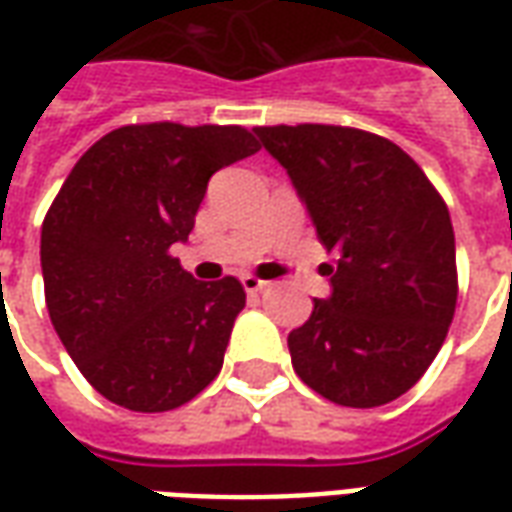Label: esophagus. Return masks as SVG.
<instances>
[{
  "label": "esophagus",
  "mask_w": 512,
  "mask_h": 512,
  "mask_svg": "<svg viewBox=\"0 0 512 512\" xmlns=\"http://www.w3.org/2000/svg\"><path fill=\"white\" fill-rule=\"evenodd\" d=\"M241 282H244V290H246V293H260V290H266V288H268L266 279L255 277V274H246V277L241 279Z\"/></svg>",
  "instance_id": "obj_1"
}]
</instances>
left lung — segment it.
<instances>
[{
	"label": "left lung",
	"mask_w": 512,
	"mask_h": 512,
	"mask_svg": "<svg viewBox=\"0 0 512 512\" xmlns=\"http://www.w3.org/2000/svg\"><path fill=\"white\" fill-rule=\"evenodd\" d=\"M337 252L332 299L288 334L293 370L337 406L392 403L425 376L458 301L447 202L406 150L362 128L257 126Z\"/></svg>",
	"instance_id": "8db88e82"
}]
</instances>
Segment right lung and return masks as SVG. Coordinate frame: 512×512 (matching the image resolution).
I'll return each mask as SVG.
<instances>
[{"mask_svg": "<svg viewBox=\"0 0 512 512\" xmlns=\"http://www.w3.org/2000/svg\"><path fill=\"white\" fill-rule=\"evenodd\" d=\"M257 150L244 126H123L57 191L40 230L46 307L106 400L172 411L219 376L244 285L200 282L169 249L189 238L213 172Z\"/></svg>", "mask_w": 512, "mask_h": 512, "instance_id": "obj_1", "label": "right lung"}]
</instances>
